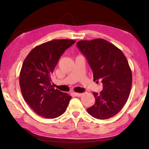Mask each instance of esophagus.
<instances>
[{
	"label": "esophagus",
	"instance_id": "34e87169",
	"mask_svg": "<svg viewBox=\"0 0 149 149\" xmlns=\"http://www.w3.org/2000/svg\"><path fill=\"white\" fill-rule=\"evenodd\" d=\"M75 95L77 97H81L82 95V93H74Z\"/></svg>",
	"mask_w": 149,
	"mask_h": 149
}]
</instances>
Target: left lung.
I'll return each mask as SVG.
<instances>
[{"mask_svg":"<svg viewBox=\"0 0 149 149\" xmlns=\"http://www.w3.org/2000/svg\"><path fill=\"white\" fill-rule=\"evenodd\" d=\"M77 47L86 57L93 74V81H101L103 90L93 92L95 103L87 109L91 116L104 120L116 115L129 98L132 72L121 50L104 39L81 40Z\"/></svg>","mask_w":149,"mask_h":149,"instance_id":"obj_1","label":"left lung"}]
</instances>
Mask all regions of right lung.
<instances>
[{
    "mask_svg": "<svg viewBox=\"0 0 149 149\" xmlns=\"http://www.w3.org/2000/svg\"><path fill=\"white\" fill-rule=\"evenodd\" d=\"M75 42L72 40H54L36 47L22 64L20 86L25 101L34 112L46 118L61 116L72 97L54 89L51 76L59 59Z\"/></svg>",
    "mask_w": 149,
    "mask_h": 149,
    "instance_id": "obj_1",
    "label": "right lung"
}]
</instances>
